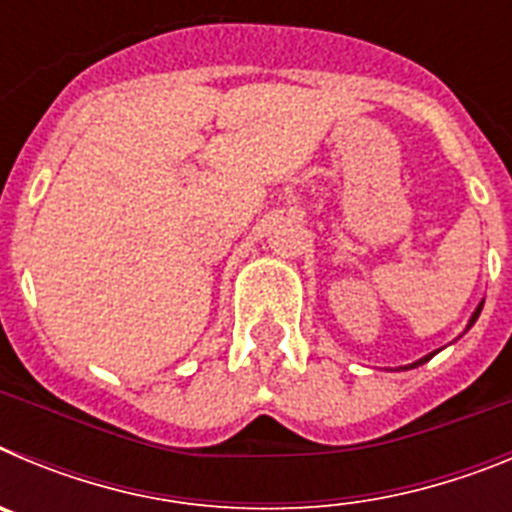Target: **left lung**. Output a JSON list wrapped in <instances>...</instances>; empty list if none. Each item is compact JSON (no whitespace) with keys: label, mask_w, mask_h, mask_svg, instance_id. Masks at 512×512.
Here are the masks:
<instances>
[{"label":"left lung","mask_w":512,"mask_h":512,"mask_svg":"<svg viewBox=\"0 0 512 512\" xmlns=\"http://www.w3.org/2000/svg\"><path fill=\"white\" fill-rule=\"evenodd\" d=\"M482 305H485V302H479V307H477V310H474V315H472V320H469V325H467V328H472V325H474V320L479 318V312H482ZM433 356H436V354H428V356H423V359H420V361H415V364H410V369H413V366H420V364H425V361H431Z\"/></svg>","instance_id":"8db88e82"}]
</instances>
